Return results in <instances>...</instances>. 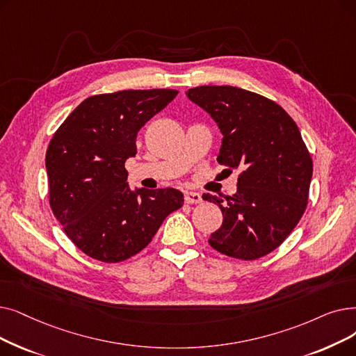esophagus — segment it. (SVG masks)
Instances as JSON below:
<instances>
[{
	"label": "esophagus",
	"instance_id": "esophagus-1",
	"mask_svg": "<svg viewBox=\"0 0 356 356\" xmlns=\"http://www.w3.org/2000/svg\"><path fill=\"white\" fill-rule=\"evenodd\" d=\"M184 200H186V204H199L202 202V196L196 192H186L184 193Z\"/></svg>",
	"mask_w": 356,
	"mask_h": 356
}]
</instances>
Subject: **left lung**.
<instances>
[{
  "label": "left lung",
  "instance_id": "obj_1",
  "mask_svg": "<svg viewBox=\"0 0 356 356\" xmlns=\"http://www.w3.org/2000/svg\"><path fill=\"white\" fill-rule=\"evenodd\" d=\"M186 96L222 134L216 161L228 172L240 170L236 195L225 200L202 196L224 216L209 244L236 259L266 256L291 234L307 208L313 160L297 123L277 103L238 87L200 86Z\"/></svg>",
  "mask_w": 356,
  "mask_h": 356
}]
</instances>
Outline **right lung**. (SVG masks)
Listing matches in <instances>:
<instances>
[{"label":"right lung","instance_id":"right-lung-1","mask_svg":"<svg viewBox=\"0 0 356 356\" xmlns=\"http://www.w3.org/2000/svg\"><path fill=\"white\" fill-rule=\"evenodd\" d=\"M177 90H123L86 99L58 128L46 151L49 204L65 234L87 256L116 264L140 253L168 213L177 189L128 186L125 161L136 135Z\"/></svg>","mask_w":356,"mask_h":356}]
</instances>
